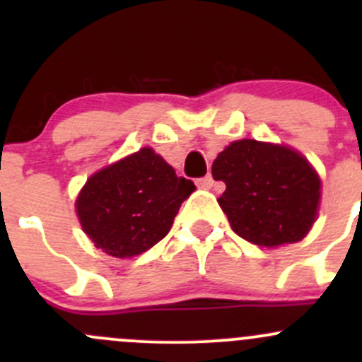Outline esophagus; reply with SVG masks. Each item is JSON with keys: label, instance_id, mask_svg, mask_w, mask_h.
Listing matches in <instances>:
<instances>
[{"label": "esophagus", "instance_id": "obj_1", "mask_svg": "<svg viewBox=\"0 0 362 362\" xmlns=\"http://www.w3.org/2000/svg\"><path fill=\"white\" fill-rule=\"evenodd\" d=\"M211 185H214V177H211V175H206V177L199 178L198 180V187L202 189H210Z\"/></svg>", "mask_w": 362, "mask_h": 362}]
</instances>
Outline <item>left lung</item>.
Instances as JSON below:
<instances>
[{"mask_svg":"<svg viewBox=\"0 0 362 362\" xmlns=\"http://www.w3.org/2000/svg\"><path fill=\"white\" fill-rule=\"evenodd\" d=\"M211 175L226 184L218 204L233 231L254 245L296 243L315 222L320 178L293 148L233 141L214 160Z\"/></svg>","mask_w":362,"mask_h":362,"instance_id":"8db88e82","label":"left lung"}]
</instances>
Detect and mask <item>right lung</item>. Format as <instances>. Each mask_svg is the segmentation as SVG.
Instances as JSON below:
<instances>
[{
	"mask_svg": "<svg viewBox=\"0 0 362 362\" xmlns=\"http://www.w3.org/2000/svg\"><path fill=\"white\" fill-rule=\"evenodd\" d=\"M194 184L177 177L144 147L94 173L76 198V215L94 245L113 257H133L160 242Z\"/></svg>",
	"mask_w": 362,
	"mask_h": 362,
	"instance_id": "1",
	"label": "right lung"
}]
</instances>
